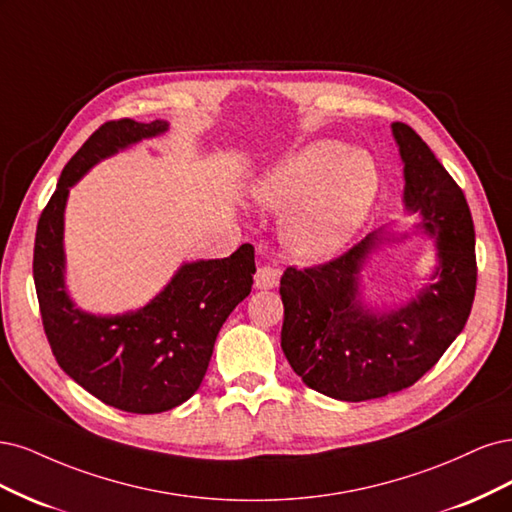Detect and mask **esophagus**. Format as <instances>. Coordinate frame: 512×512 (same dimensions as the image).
<instances>
[{
	"label": "esophagus",
	"mask_w": 512,
	"mask_h": 512,
	"mask_svg": "<svg viewBox=\"0 0 512 512\" xmlns=\"http://www.w3.org/2000/svg\"><path fill=\"white\" fill-rule=\"evenodd\" d=\"M280 274H283V272H280V270L274 268V266H263V268H259L257 274H255V287H257V289H274V287L278 285Z\"/></svg>",
	"instance_id": "34e87169"
}]
</instances>
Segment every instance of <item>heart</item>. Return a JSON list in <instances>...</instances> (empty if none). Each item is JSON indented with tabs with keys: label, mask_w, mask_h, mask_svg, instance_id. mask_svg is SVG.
Returning <instances> with one entry per match:
<instances>
[{
	"label": "heart",
	"mask_w": 512,
	"mask_h": 512,
	"mask_svg": "<svg viewBox=\"0 0 512 512\" xmlns=\"http://www.w3.org/2000/svg\"><path fill=\"white\" fill-rule=\"evenodd\" d=\"M378 189L376 170L334 140L310 142L263 176L253 189L268 208H287L280 236L304 259L342 251L364 225Z\"/></svg>",
	"instance_id": "obj_1"
}]
</instances>
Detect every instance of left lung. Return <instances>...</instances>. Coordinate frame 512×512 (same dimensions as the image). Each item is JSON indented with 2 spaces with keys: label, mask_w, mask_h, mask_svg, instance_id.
<instances>
[{
  "label": "left lung",
  "mask_w": 512,
  "mask_h": 512,
  "mask_svg": "<svg viewBox=\"0 0 512 512\" xmlns=\"http://www.w3.org/2000/svg\"><path fill=\"white\" fill-rule=\"evenodd\" d=\"M404 161V208L417 232L436 240L438 266L415 298L395 310L361 302L359 276L383 236H366L344 255L312 268H287L280 346L293 372L344 402L385 398L415 385L464 329L476 291L474 223L451 174L415 129L391 125Z\"/></svg>",
  "instance_id": "obj_1"
}]
</instances>
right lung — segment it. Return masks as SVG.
I'll list each match as a JSON object with an SVG mask.
<instances>
[{"mask_svg": "<svg viewBox=\"0 0 512 512\" xmlns=\"http://www.w3.org/2000/svg\"><path fill=\"white\" fill-rule=\"evenodd\" d=\"M168 131L166 121H108L63 168L40 214L34 280L42 325L61 370L97 400L136 415L187 402L200 389L225 319L251 293L255 249L242 244L225 259L183 263L144 308L91 315L65 287L63 212L70 189L97 161Z\"/></svg>", "mask_w": 512, "mask_h": 512, "instance_id": "1", "label": "right lung"}]
</instances>
